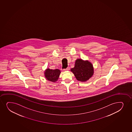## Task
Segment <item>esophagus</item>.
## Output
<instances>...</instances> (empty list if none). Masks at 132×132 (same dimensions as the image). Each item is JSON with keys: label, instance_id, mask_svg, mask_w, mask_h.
<instances>
[{"label": "esophagus", "instance_id": "1", "mask_svg": "<svg viewBox=\"0 0 132 132\" xmlns=\"http://www.w3.org/2000/svg\"><path fill=\"white\" fill-rule=\"evenodd\" d=\"M70 70V68H69V67H68V68H67L66 69H65V70H64L65 71H68V70Z\"/></svg>", "mask_w": 132, "mask_h": 132}]
</instances>
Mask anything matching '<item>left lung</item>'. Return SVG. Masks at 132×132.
<instances>
[{"label": "left lung", "mask_w": 132, "mask_h": 132, "mask_svg": "<svg viewBox=\"0 0 132 132\" xmlns=\"http://www.w3.org/2000/svg\"><path fill=\"white\" fill-rule=\"evenodd\" d=\"M70 71L73 73L77 80L85 82L92 77L94 74L93 64L88 60L78 59L75 61V65Z\"/></svg>", "instance_id": "1"}]
</instances>
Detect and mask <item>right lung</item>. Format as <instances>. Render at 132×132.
<instances>
[{"instance_id": "obj_1", "label": "right lung", "mask_w": 132, "mask_h": 132, "mask_svg": "<svg viewBox=\"0 0 132 132\" xmlns=\"http://www.w3.org/2000/svg\"><path fill=\"white\" fill-rule=\"evenodd\" d=\"M60 73V70L59 69L53 70L47 68L44 71V76L47 80L55 82L58 80Z\"/></svg>"}]
</instances>
